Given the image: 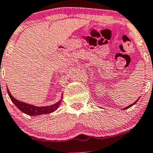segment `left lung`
I'll use <instances>...</instances> for the list:
<instances>
[{
    "mask_svg": "<svg viewBox=\"0 0 153 153\" xmlns=\"http://www.w3.org/2000/svg\"><path fill=\"white\" fill-rule=\"evenodd\" d=\"M138 100H137L136 101H135V102H134V103H133V104H132V105H129V106L126 107V108H124V110H126V109H127V108H130V107H131V106H133V105H135V103H136V102H138Z\"/></svg>",
    "mask_w": 153,
    "mask_h": 153,
    "instance_id": "8db88e82",
    "label": "left lung"
}]
</instances>
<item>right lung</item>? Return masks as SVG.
Instances as JSON below:
<instances>
[{
  "mask_svg": "<svg viewBox=\"0 0 153 153\" xmlns=\"http://www.w3.org/2000/svg\"><path fill=\"white\" fill-rule=\"evenodd\" d=\"M7 92L9 94V97H10L11 100L15 105V106L18 108L20 111H21L23 113H26V114L29 115V116H37V115H42V114H47V113H51L52 112L55 111L61 104V100L56 103L53 104L50 106H45V107H37L34 105H29V104L24 103L23 102L17 100L16 99L14 98L12 95H11L10 92H9V89L7 88Z\"/></svg>",
  "mask_w": 153,
  "mask_h": 153,
  "instance_id": "add662e5",
  "label": "right lung"
}]
</instances>
